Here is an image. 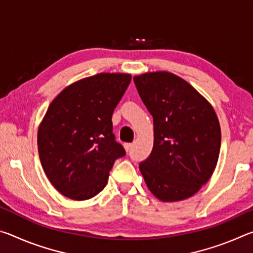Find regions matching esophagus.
Segmentation results:
<instances>
[{
    "label": "esophagus",
    "instance_id": "34e87169",
    "mask_svg": "<svg viewBox=\"0 0 253 253\" xmlns=\"http://www.w3.org/2000/svg\"><path fill=\"white\" fill-rule=\"evenodd\" d=\"M124 148H125L126 152H129L130 148H131V144H128V143L124 144Z\"/></svg>",
    "mask_w": 253,
    "mask_h": 253
}]
</instances>
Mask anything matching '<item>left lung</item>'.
<instances>
[{"mask_svg": "<svg viewBox=\"0 0 253 253\" xmlns=\"http://www.w3.org/2000/svg\"><path fill=\"white\" fill-rule=\"evenodd\" d=\"M153 116L154 146L139 164L149 191L163 202L193 196L215 169L221 128L212 105L195 88L168 71L135 76Z\"/></svg>", "mask_w": 253, "mask_h": 253, "instance_id": "1", "label": "left lung"}]
</instances>
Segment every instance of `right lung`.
<instances>
[{
	"label": "right lung",
	"instance_id": "1",
	"mask_svg": "<svg viewBox=\"0 0 253 253\" xmlns=\"http://www.w3.org/2000/svg\"><path fill=\"white\" fill-rule=\"evenodd\" d=\"M130 80L129 74L87 77L50 104L38 129V151L46 177L62 195L93 198L104 190L115 161L125 155L111 116Z\"/></svg>",
	"mask_w": 253,
	"mask_h": 253
}]
</instances>
